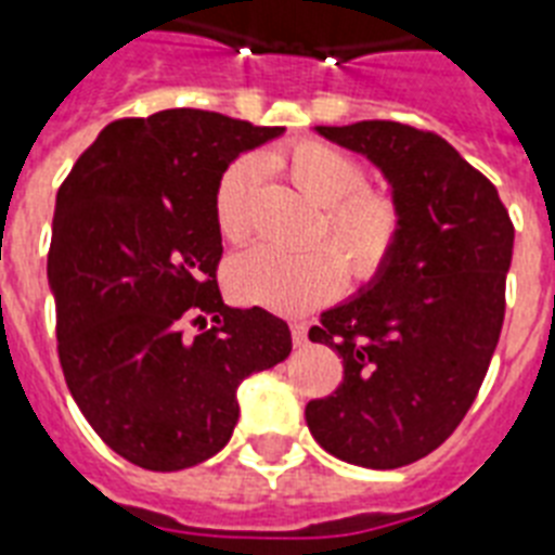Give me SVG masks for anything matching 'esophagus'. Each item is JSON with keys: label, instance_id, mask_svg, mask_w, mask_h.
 Instances as JSON below:
<instances>
[{"label": "esophagus", "instance_id": "1", "mask_svg": "<svg viewBox=\"0 0 555 555\" xmlns=\"http://www.w3.org/2000/svg\"><path fill=\"white\" fill-rule=\"evenodd\" d=\"M291 336H293V345H296V348H305V345H308V324L293 322Z\"/></svg>", "mask_w": 555, "mask_h": 555}]
</instances>
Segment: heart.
I'll return each mask as SVG.
<instances>
[{"mask_svg": "<svg viewBox=\"0 0 555 555\" xmlns=\"http://www.w3.org/2000/svg\"><path fill=\"white\" fill-rule=\"evenodd\" d=\"M273 165L285 170L313 205L324 207L322 233L340 256L327 247H308L299 254L268 245L254 247L236 256L228 268L233 296L279 313H305L341 291L343 261L356 282L379 276L402 233V210L387 193L362 188L359 162L327 142L301 139L279 151ZM256 188L259 165L254 159L233 162L216 184V224L228 242H242L250 233Z\"/></svg>", "mask_w": 555, "mask_h": 555, "instance_id": "obj_1", "label": "heart"}]
</instances>
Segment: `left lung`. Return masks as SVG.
<instances>
[{
	"mask_svg": "<svg viewBox=\"0 0 555 555\" xmlns=\"http://www.w3.org/2000/svg\"><path fill=\"white\" fill-rule=\"evenodd\" d=\"M379 168L402 210L387 268L322 313L310 341L345 379L305 418L331 456L393 470L434 453L470 410L504 322L513 224L450 142L399 121L313 128Z\"/></svg>",
	"mask_w": 555,
	"mask_h": 555,
	"instance_id": "8db88e82",
	"label": "left lung"
}]
</instances>
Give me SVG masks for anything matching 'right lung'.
I'll use <instances>...</instances> for the list:
<instances>
[{
  "mask_svg": "<svg viewBox=\"0 0 555 555\" xmlns=\"http://www.w3.org/2000/svg\"><path fill=\"white\" fill-rule=\"evenodd\" d=\"M282 133L193 107L119 119L59 188L48 285L62 373L107 448L145 470L216 456L238 422V385L291 356L287 322L228 308L216 285V184ZM188 321L203 324L196 337Z\"/></svg>",
  "mask_w": 555,
  "mask_h": 555,
  "instance_id": "right-lung-1",
  "label": "right lung"
}]
</instances>
